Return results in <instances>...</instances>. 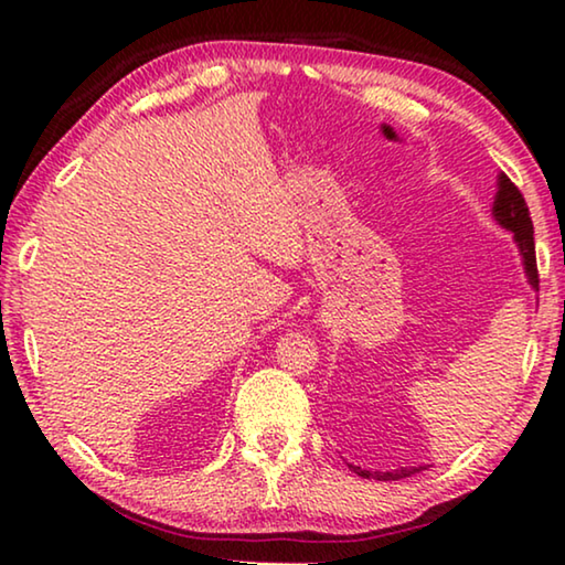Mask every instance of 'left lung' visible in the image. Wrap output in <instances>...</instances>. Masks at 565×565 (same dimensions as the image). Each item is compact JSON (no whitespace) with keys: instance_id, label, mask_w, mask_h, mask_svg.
Returning a JSON list of instances; mask_svg holds the SVG:
<instances>
[{"instance_id":"1","label":"left lung","mask_w":565,"mask_h":565,"mask_svg":"<svg viewBox=\"0 0 565 565\" xmlns=\"http://www.w3.org/2000/svg\"><path fill=\"white\" fill-rule=\"evenodd\" d=\"M493 218L503 228L513 232V242L519 246L525 276H529V284L539 291V269H535V244H533V222L529 214V206H525V199L513 181L499 174V191H495L493 199ZM353 473L363 478H376V481H398V478H406L416 473L418 468H398V471H363L361 466H349Z\"/></svg>"}]
</instances>
